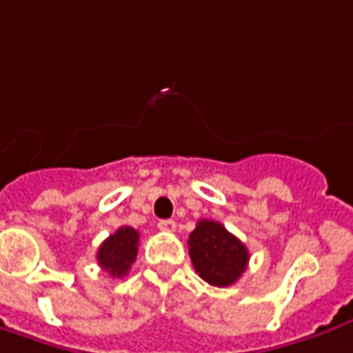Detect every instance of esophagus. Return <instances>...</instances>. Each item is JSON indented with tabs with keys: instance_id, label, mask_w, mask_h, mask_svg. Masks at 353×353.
<instances>
[{
	"instance_id": "1",
	"label": "esophagus",
	"mask_w": 353,
	"mask_h": 353,
	"mask_svg": "<svg viewBox=\"0 0 353 353\" xmlns=\"http://www.w3.org/2000/svg\"><path fill=\"white\" fill-rule=\"evenodd\" d=\"M158 228H160L162 232H176V222H174V220H160V222H158Z\"/></svg>"
}]
</instances>
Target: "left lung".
<instances>
[{
    "label": "left lung",
    "instance_id": "obj_1",
    "mask_svg": "<svg viewBox=\"0 0 353 353\" xmlns=\"http://www.w3.org/2000/svg\"><path fill=\"white\" fill-rule=\"evenodd\" d=\"M187 245L196 274L212 286H232L245 272L247 247L220 222L199 220Z\"/></svg>",
    "mask_w": 353,
    "mask_h": 353
}]
</instances>
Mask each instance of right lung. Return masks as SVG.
I'll use <instances>...</instances> for the list:
<instances>
[{
	"label": "right lung",
	"mask_w": 353,
	"mask_h": 353,
	"mask_svg": "<svg viewBox=\"0 0 353 353\" xmlns=\"http://www.w3.org/2000/svg\"><path fill=\"white\" fill-rule=\"evenodd\" d=\"M139 249V232L135 228L123 226L116 230L98 249L96 261L112 278H123L135 263Z\"/></svg>",
	"instance_id": "obj_1"
}]
</instances>
